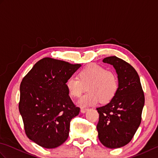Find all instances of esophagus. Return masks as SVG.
<instances>
[{
	"label": "esophagus",
	"mask_w": 158,
	"mask_h": 158,
	"mask_svg": "<svg viewBox=\"0 0 158 158\" xmlns=\"http://www.w3.org/2000/svg\"><path fill=\"white\" fill-rule=\"evenodd\" d=\"M88 110V109H87V108H81V113H85V112H87Z\"/></svg>",
	"instance_id": "obj_1"
}]
</instances>
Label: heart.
Returning a JSON list of instances; mask_svg holds the SVG:
<instances>
[{
    "label": "heart",
    "mask_w": 158,
    "mask_h": 158,
    "mask_svg": "<svg viewBox=\"0 0 158 158\" xmlns=\"http://www.w3.org/2000/svg\"><path fill=\"white\" fill-rule=\"evenodd\" d=\"M65 85L69 94L74 98L81 96L86 88L88 92L78 101V105L83 107L95 105L99 101L102 104L109 102L119 89L115 73L96 64L80 70L77 73V78L69 77Z\"/></svg>",
    "instance_id": "1"
}]
</instances>
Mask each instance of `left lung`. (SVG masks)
Returning a JSON list of instances; mask_svg holds the SVG:
<instances>
[{"label":"left lung","mask_w":158,"mask_h":158,"mask_svg":"<svg viewBox=\"0 0 158 158\" xmlns=\"http://www.w3.org/2000/svg\"><path fill=\"white\" fill-rule=\"evenodd\" d=\"M115 69L119 89L107 105L98 107L99 121L96 128L103 145L119 148L130 142L141 122L145 95L136 70L117 56L104 58Z\"/></svg>","instance_id":"left-lung-1"}]
</instances>
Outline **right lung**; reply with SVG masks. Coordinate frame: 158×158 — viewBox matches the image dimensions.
<instances>
[{
    "instance_id": "1",
    "label": "right lung",
    "mask_w": 158,
    "mask_h": 158,
    "mask_svg": "<svg viewBox=\"0 0 158 158\" xmlns=\"http://www.w3.org/2000/svg\"><path fill=\"white\" fill-rule=\"evenodd\" d=\"M80 66L45 58L21 82L19 110L26 135L44 148H56L64 143L70 121L79 115L80 108L70 99L65 83Z\"/></svg>"
}]
</instances>
